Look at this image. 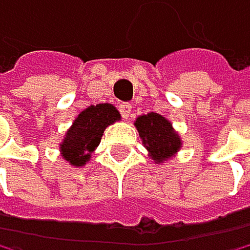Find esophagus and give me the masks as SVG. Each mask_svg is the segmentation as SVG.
<instances>
[{
    "label": "esophagus",
    "instance_id": "obj_1",
    "mask_svg": "<svg viewBox=\"0 0 250 250\" xmlns=\"http://www.w3.org/2000/svg\"><path fill=\"white\" fill-rule=\"evenodd\" d=\"M131 108L133 106L130 103H120L119 104V112H120V116H122L124 119H128L131 114Z\"/></svg>",
    "mask_w": 250,
    "mask_h": 250
}]
</instances>
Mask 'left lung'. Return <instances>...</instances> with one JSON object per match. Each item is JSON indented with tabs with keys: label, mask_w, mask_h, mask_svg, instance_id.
Segmentation results:
<instances>
[{
	"label": "left lung",
	"mask_w": 250,
	"mask_h": 250,
	"mask_svg": "<svg viewBox=\"0 0 250 250\" xmlns=\"http://www.w3.org/2000/svg\"><path fill=\"white\" fill-rule=\"evenodd\" d=\"M134 125L155 161L167 160L180 148V138L172 130L170 122L156 112L138 117Z\"/></svg>",
	"instance_id": "1"
}]
</instances>
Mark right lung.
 I'll use <instances>...</instances> for the list:
<instances>
[{
    "label": "right lung",
    "instance_id": "1",
    "mask_svg": "<svg viewBox=\"0 0 250 250\" xmlns=\"http://www.w3.org/2000/svg\"><path fill=\"white\" fill-rule=\"evenodd\" d=\"M120 119L119 111L109 103L89 106L76 117L61 144L62 156L73 166H83L100 144L104 128Z\"/></svg>",
    "mask_w": 250,
    "mask_h": 250
}]
</instances>
